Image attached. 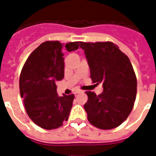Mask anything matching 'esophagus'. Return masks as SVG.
Wrapping results in <instances>:
<instances>
[{
	"mask_svg": "<svg viewBox=\"0 0 156 156\" xmlns=\"http://www.w3.org/2000/svg\"><path fill=\"white\" fill-rule=\"evenodd\" d=\"M80 93H82L81 90H76V91H75V94H80Z\"/></svg>",
	"mask_w": 156,
	"mask_h": 156,
	"instance_id": "1",
	"label": "esophagus"
}]
</instances>
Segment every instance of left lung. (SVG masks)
Returning a JSON list of instances; mask_svg holds the SVG:
<instances>
[{"instance_id":"obj_1","label":"left lung","mask_w":156,"mask_h":156,"mask_svg":"<svg viewBox=\"0 0 156 156\" xmlns=\"http://www.w3.org/2000/svg\"><path fill=\"white\" fill-rule=\"evenodd\" d=\"M94 83H102L101 94L87 91L84 110L88 120L101 129L116 128L127 119L134 105L137 79L127 55L112 42H80ZM70 51V46L66 44Z\"/></svg>"}]
</instances>
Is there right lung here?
<instances>
[{"instance_id":"obj_1","label":"right lung","mask_w":156,"mask_h":156,"mask_svg":"<svg viewBox=\"0 0 156 156\" xmlns=\"http://www.w3.org/2000/svg\"><path fill=\"white\" fill-rule=\"evenodd\" d=\"M70 51L78 49L80 42H70ZM63 44L45 41L32 54L22 69L19 90L28 116L44 129H54L68 119L74 94L59 97L56 82L64 77Z\"/></svg>"}]
</instances>
